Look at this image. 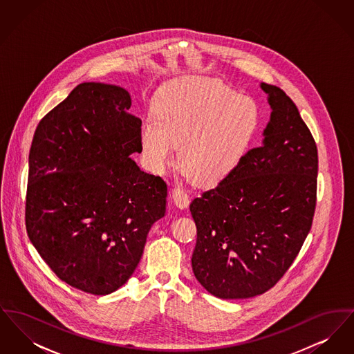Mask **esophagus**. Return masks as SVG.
I'll use <instances>...</instances> for the list:
<instances>
[{
	"mask_svg": "<svg viewBox=\"0 0 354 354\" xmlns=\"http://www.w3.org/2000/svg\"><path fill=\"white\" fill-rule=\"evenodd\" d=\"M172 201L176 204V207H179L182 209L187 208L188 204H189V198H188L187 192L179 187L172 188Z\"/></svg>",
	"mask_w": 354,
	"mask_h": 354,
	"instance_id": "obj_1",
	"label": "esophagus"
}]
</instances>
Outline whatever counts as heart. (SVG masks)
<instances>
[{"label": "heart", "mask_w": 354, "mask_h": 354, "mask_svg": "<svg viewBox=\"0 0 354 354\" xmlns=\"http://www.w3.org/2000/svg\"><path fill=\"white\" fill-rule=\"evenodd\" d=\"M260 123L252 97L209 77H183L169 82L156 102V117L142 124V147L159 172L174 160L185 176L203 185L230 175L250 150Z\"/></svg>", "instance_id": "1"}]
</instances>
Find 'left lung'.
I'll return each instance as SVG.
<instances>
[{
  "label": "left lung",
  "mask_w": 354,
  "mask_h": 354,
  "mask_svg": "<svg viewBox=\"0 0 354 354\" xmlns=\"http://www.w3.org/2000/svg\"><path fill=\"white\" fill-rule=\"evenodd\" d=\"M260 87L272 110L261 146L189 205L198 228L194 274L224 300L263 295L284 276L309 234L316 207L315 139L280 87Z\"/></svg>",
  "instance_id": "left-lung-1"
}]
</instances>
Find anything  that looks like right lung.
<instances>
[{
  "label": "right lung",
  "instance_id": "1",
  "mask_svg": "<svg viewBox=\"0 0 354 354\" xmlns=\"http://www.w3.org/2000/svg\"><path fill=\"white\" fill-rule=\"evenodd\" d=\"M115 84L84 82L46 114L29 152L26 230L68 286L104 296L138 267L167 185L139 169L142 120Z\"/></svg>",
  "mask_w": 354,
  "mask_h": 354
}]
</instances>
